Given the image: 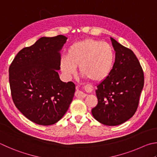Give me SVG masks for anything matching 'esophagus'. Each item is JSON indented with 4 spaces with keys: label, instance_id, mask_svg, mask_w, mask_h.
Masks as SVG:
<instances>
[{
    "label": "esophagus",
    "instance_id": "34e87169",
    "mask_svg": "<svg viewBox=\"0 0 157 157\" xmlns=\"http://www.w3.org/2000/svg\"><path fill=\"white\" fill-rule=\"evenodd\" d=\"M78 88V89H77L76 92H75V96L77 97V98H85V97L86 96V95L85 93H84L82 91L78 90V86L77 87Z\"/></svg>",
    "mask_w": 157,
    "mask_h": 157
}]
</instances>
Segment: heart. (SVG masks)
<instances>
[{
  "label": "heart",
  "mask_w": 157,
  "mask_h": 157,
  "mask_svg": "<svg viewBox=\"0 0 157 157\" xmlns=\"http://www.w3.org/2000/svg\"><path fill=\"white\" fill-rule=\"evenodd\" d=\"M114 62L113 50L106 42L86 39L71 44L67 56L60 59V69L67 78H71L78 67L84 78L100 82L109 75Z\"/></svg>",
  "instance_id": "obj_1"
}]
</instances>
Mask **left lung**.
<instances>
[{
  "label": "left lung",
  "instance_id": "8db88e82",
  "mask_svg": "<svg viewBox=\"0 0 157 157\" xmlns=\"http://www.w3.org/2000/svg\"><path fill=\"white\" fill-rule=\"evenodd\" d=\"M115 51V62L106 78L95 90L98 105L91 113L106 126H117L135 115L144 84L139 61L132 50L110 38Z\"/></svg>",
  "mask_w": 157,
  "mask_h": 157
}]
</instances>
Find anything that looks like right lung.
Returning <instances> with one entry per match:
<instances>
[{"label": "right lung", "instance_id": "1", "mask_svg": "<svg viewBox=\"0 0 157 157\" xmlns=\"http://www.w3.org/2000/svg\"><path fill=\"white\" fill-rule=\"evenodd\" d=\"M67 38L42 37L17 53L9 69L11 94L16 107L38 125L50 126L62 118L73 100V82L60 80V51Z\"/></svg>", "mask_w": 157, "mask_h": 157}]
</instances>
